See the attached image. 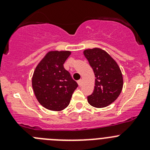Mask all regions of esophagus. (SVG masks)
<instances>
[{
  "label": "esophagus",
  "instance_id": "1",
  "mask_svg": "<svg viewBox=\"0 0 150 150\" xmlns=\"http://www.w3.org/2000/svg\"><path fill=\"white\" fill-rule=\"evenodd\" d=\"M77 83H78V85H79V86H81L82 83H83V80H82V79H79V80H78V81H77Z\"/></svg>",
  "mask_w": 150,
  "mask_h": 150
}]
</instances>
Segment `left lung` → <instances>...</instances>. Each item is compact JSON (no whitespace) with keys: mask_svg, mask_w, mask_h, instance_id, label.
I'll return each mask as SVG.
<instances>
[{"mask_svg":"<svg viewBox=\"0 0 150 150\" xmlns=\"http://www.w3.org/2000/svg\"><path fill=\"white\" fill-rule=\"evenodd\" d=\"M83 53L96 77L93 93L88 96V102L98 108L107 107L121 93L123 87L121 70L114 59L101 49L86 50Z\"/></svg>","mask_w":150,"mask_h":150,"instance_id":"8db88e82","label":"left lung"}]
</instances>
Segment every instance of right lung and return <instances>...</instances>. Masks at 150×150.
Instances as JSON below:
<instances>
[{
  "instance_id": "right-lung-1",
  "label": "right lung",
  "mask_w": 150,
  "mask_h": 150,
  "mask_svg": "<svg viewBox=\"0 0 150 150\" xmlns=\"http://www.w3.org/2000/svg\"><path fill=\"white\" fill-rule=\"evenodd\" d=\"M69 51H50L35 68L32 77L34 95L46 109L60 111L69 105L78 84L64 67Z\"/></svg>"
}]
</instances>
